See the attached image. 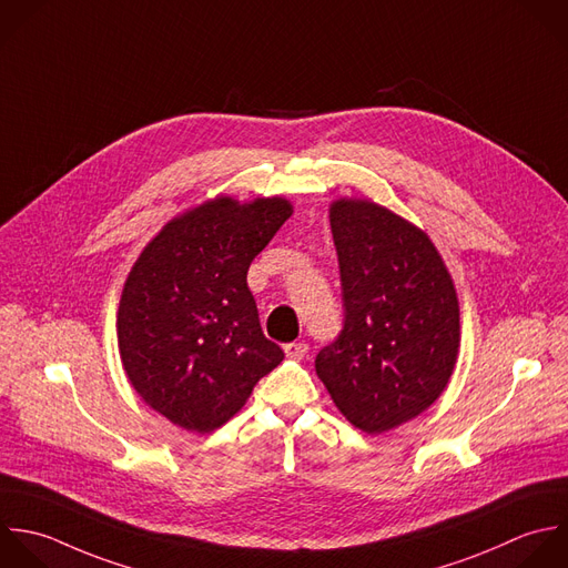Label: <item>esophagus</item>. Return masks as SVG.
<instances>
[{
  "label": "esophagus",
  "mask_w": 568,
  "mask_h": 568,
  "mask_svg": "<svg viewBox=\"0 0 568 568\" xmlns=\"http://www.w3.org/2000/svg\"><path fill=\"white\" fill-rule=\"evenodd\" d=\"M283 349L287 354V358H294V361H301L307 354V345L305 343H287Z\"/></svg>",
  "instance_id": "34e87169"
}]
</instances>
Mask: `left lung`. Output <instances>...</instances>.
Returning a JSON list of instances; mask_svg holds the SVG:
<instances>
[{"label":"left lung","mask_w":568,"mask_h":568,"mask_svg":"<svg viewBox=\"0 0 568 568\" xmlns=\"http://www.w3.org/2000/svg\"><path fill=\"white\" fill-rule=\"evenodd\" d=\"M329 223L345 323L316 374L354 427L383 434L445 392L460 347L456 287L429 236L392 210L338 199Z\"/></svg>","instance_id":"8db88e82"}]
</instances>
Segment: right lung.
I'll return each mask as SVG.
<instances>
[{
    "mask_svg": "<svg viewBox=\"0 0 568 568\" xmlns=\"http://www.w3.org/2000/svg\"><path fill=\"white\" fill-rule=\"evenodd\" d=\"M292 216L283 196L205 201L163 225L132 265L116 314L125 376L176 427L225 425L281 361L247 270Z\"/></svg>",
    "mask_w": 568,
    "mask_h": 568,
    "instance_id": "obj_1",
    "label": "right lung"
}]
</instances>
